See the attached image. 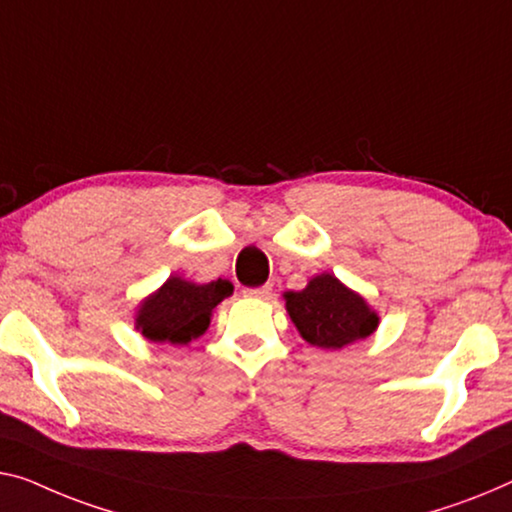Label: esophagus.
Listing matches in <instances>:
<instances>
[{
  "instance_id": "esophagus-1",
  "label": "esophagus",
  "mask_w": 512,
  "mask_h": 512,
  "mask_svg": "<svg viewBox=\"0 0 512 512\" xmlns=\"http://www.w3.org/2000/svg\"><path fill=\"white\" fill-rule=\"evenodd\" d=\"M246 294L248 296H255V299L269 301V299H273V287L271 285H262V287H257V289H246Z\"/></svg>"
}]
</instances>
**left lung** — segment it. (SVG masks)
<instances>
[{"label":"left lung","mask_w":512,"mask_h":512,"mask_svg":"<svg viewBox=\"0 0 512 512\" xmlns=\"http://www.w3.org/2000/svg\"><path fill=\"white\" fill-rule=\"evenodd\" d=\"M285 305L301 338L319 349H342L379 326L377 312L333 273H319L301 292H285Z\"/></svg>","instance_id":"left-lung-1"}]
</instances>
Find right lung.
Masks as SVG:
<instances>
[{
    "mask_svg": "<svg viewBox=\"0 0 512 512\" xmlns=\"http://www.w3.org/2000/svg\"><path fill=\"white\" fill-rule=\"evenodd\" d=\"M232 292V282L223 278L197 285L170 276L163 287L140 303L135 329L158 345H188L209 329L213 308Z\"/></svg>",
    "mask_w": 512,
    "mask_h": 512,
    "instance_id": "right-lung-1",
    "label": "right lung"
}]
</instances>
